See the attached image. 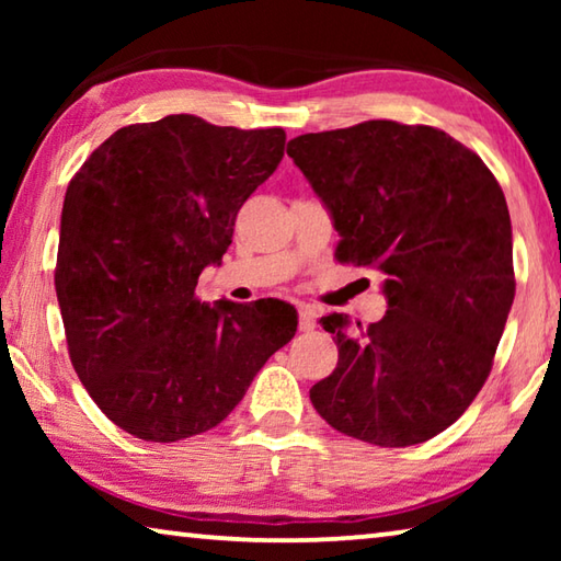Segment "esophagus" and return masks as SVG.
<instances>
[{"label":"esophagus","instance_id":"esophagus-1","mask_svg":"<svg viewBox=\"0 0 561 561\" xmlns=\"http://www.w3.org/2000/svg\"><path fill=\"white\" fill-rule=\"evenodd\" d=\"M317 314L311 307H299V331H314Z\"/></svg>","mask_w":561,"mask_h":561}]
</instances>
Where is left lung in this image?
Listing matches in <instances>:
<instances>
[{
  "instance_id": "1",
  "label": "left lung",
  "mask_w": 561,
  "mask_h": 561,
  "mask_svg": "<svg viewBox=\"0 0 561 561\" xmlns=\"http://www.w3.org/2000/svg\"><path fill=\"white\" fill-rule=\"evenodd\" d=\"M287 153L329 207L339 262L388 277L381 321L321 319L339 364L311 386V403L356 440H431L488 381L515 299L502 187L478 153L433 126L364 121L294 138Z\"/></svg>"
}]
</instances>
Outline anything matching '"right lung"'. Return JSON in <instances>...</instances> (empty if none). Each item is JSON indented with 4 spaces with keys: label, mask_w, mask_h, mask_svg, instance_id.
I'll return each instance as SVG.
<instances>
[{
    "label": "right lung",
    "mask_w": 561,
    "mask_h": 561,
    "mask_svg": "<svg viewBox=\"0 0 561 561\" xmlns=\"http://www.w3.org/2000/svg\"><path fill=\"white\" fill-rule=\"evenodd\" d=\"M284 140L282 128L178 113L116 130L66 187L54 284L71 364L106 417L140 440L215 428L297 331L284 301L195 297Z\"/></svg>",
    "instance_id": "add662e5"
}]
</instances>
